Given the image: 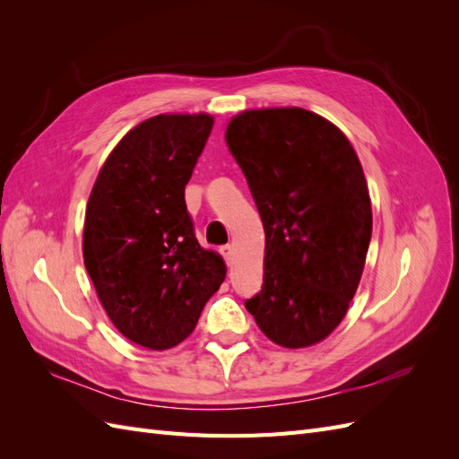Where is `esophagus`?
<instances>
[{
    "instance_id": "1",
    "label": "esophagus",
    "mask_w": 459,
    "mask_h": 459,
    "mask_svg": "<svg viewBox=\"0 0 459 459\" xmlns=\"http://www.w3.org/2000/svg\"><path fill=\"white\" fill-rule=\"evenodd\" d=\"M220 253H221V256H224V260L228 264H231V260H233V245H224V247L220 248Z\"/></svg>"
}]
</instances>
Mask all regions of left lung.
Here are the masks:
<instances>
[{"label":"left lung","mask_w":459,"mask_h":459,"mask_svg":"<svg viewBox=\"0 0 459 459\" xmlns=\"http://www.w3.org/2000/svg\"><path fill=\"white\" fill-rule=\"evenodd\" d=\"M226 142L266 233L262 290L245 308L285 349L324 341L349 310L371 241L362 164L337 126L299 107L247 110Z\"/></svg>","instance_id":"left-lung-1"}]
</instances>
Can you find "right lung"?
Masks as SVG:
<instances>
[{
	"label": "right lung",
	"instance_id": "add662e5",
	"mask_svg": "<svg viewBox=\"0 0 459 459\" xmlns=\"http://www.w3.org/2000/svg\"><path fill=\"white\" fill-rule=\"evenodd\" d=\"M214 126L208 115H159L137 124L95 179L84 221V264L107 316L151 351L195 329L226 266L204 251L186 184Z\"/></svg>",
	"mask_w": 459,
	"mask_h": 459
}]
</instances>
